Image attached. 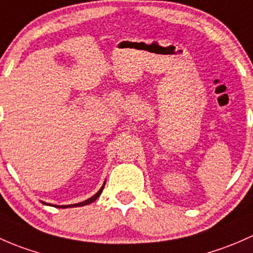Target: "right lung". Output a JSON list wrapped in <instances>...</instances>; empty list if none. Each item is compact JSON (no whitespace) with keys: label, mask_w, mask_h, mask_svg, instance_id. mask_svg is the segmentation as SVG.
<instances>
[{"label":"right lung","mask_w":253,"mask_h":253,"mask_svg":"<svg viewBox=\"0 0 253 253\" xmlns=\"http://www.w3.org/2000/svg\"><path fill=\"white\" fill-rule=\"evenodd\" d=\"M105 184H106V181H105V183H103L102 187H101V189L98 190V191L96 192V194L93 195L92 197H90V199H87L86 201L79 202V204H74V205H67V206H57V205H54V207H57V208H68V207H78V206H85V205H88V204H92L93 201H96V200H97L98 197H100L101 192H102L103 187H105ZM42 204H45V202H42ZM45 205H48V204H45ZM49 206H51V205H49ZM52 206H53V205H52Z\"/></svg>","instance_id":"add662e5"}]
</instances>
